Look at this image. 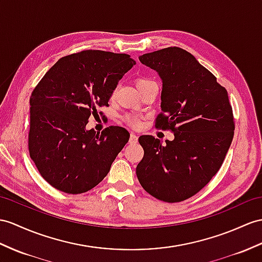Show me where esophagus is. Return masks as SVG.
<instances>
[{"label": "esophagus", "instance_id": "1", "mask_svg": "<svg viewBox=\"0 0 262 262\" xmlns=\"http://www.w3.org/2000/svg\"><path fill=\"white\" fill-rule=\"evenodd\" d=\"M129 142H130V143H137V142H138V136L136 135V133H133V132L131 133Z\"/></svg>", "mask_w": 262, "mask_h": 262}]
</instances>
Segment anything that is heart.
I'll use <instances>...</instances> for the list:
<instances>
[{
	"mask_svg": "<svg viewBox=\"0 0 262 262\" xmlns=\"http://www.w3.org/2000/svg\"><path fill=\"white\" fill-rule=\"evenodd\" d=\"M150 83H153V81L150 80V79L139 78L137 80V86L140 88V86H143V85H146V84H150ZM125 121L130 125H132V126H139V124H140L139 119L137 117H135V116H131V114H129V116L125 117Z\"/></svg>",
	"mask_w": 262,
	"mask_h": 262,
	"instance_id": "1",
	"label": "heart"
}]
</instances>
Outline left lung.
Wrapping results in <instances>:
<instances>
[{
  "label": "left lung",
  "mask_w": 262,
  "mask_h": 262,
  "mask_svg": "<svg viewBox=\"0 0 262 262\" xmlns=\"http://www.w3.org/2000/svg\"><path fill=\"white\" fill-rule=\"evenodd\" d=\"M162 80L161 113L156 127L174 139L162 144L141 136L144 156L137 165L142 188L164 202L187 200L208 184L225 160L234 121L228 92L215 76L181 48H165L139 57Z\"/></svg>",
  "instance_id": "8db88e82"
}]
</instances>
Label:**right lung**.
<instances>
[{"mask_svg":"<svg viewBox=\"0 0 262 262\" xmlns=\"http://www.w3.org/2000/svg\"><path fill=\"white\" fill-rule=\"evenodd\" d=\"M135 64L127 54L85 50L61 57L37 83L30 98L29 152L53 188L83 193L109 173L130 133L121 126L101 133L85 126L99 106L109 105Z\"/></svg>","mask_w":262,"mask_h":262,"instance_id":"add662e5","label":"right lung"}]
</instances>
